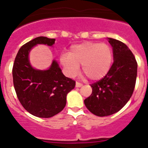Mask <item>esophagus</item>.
I'll return each instance as SVG.
<instances>
[{
	"instance_id": "1",
	"label": "esophagus",
	"mask_w": 148,
	"mask_h": 148,
	"mask_svg": "<svg viewBox=\"0 0 148 148\" xmlns=\"http://www.w3.org/2000/svg\"><path fill=\"white\" fill-rule=\"evenodd\" d=\"M82 84L79 82H76V87H81L82 86Z\"/></svg>"
}]
</instances>
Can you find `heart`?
Masks as SVG:
<instances>
[{
  "label": "heart",
  "mask_w": 148,
  "mask_h": 148,
  "mask_svg": "<svg viewBox=\"0 0 148 148\" xmlns=\"http://www.w3.org/2000/svg\"><path fill=\"white\" fill-rule=\"evenodd\" d=\"M113 52L105 43L84 42L71 46L69 53H62L59 58L61 65L69 77H75L82 65L83 72L92 80L104 78L111 69Z\"/></svg>",
  "instance_id": "1"
}]
</instances>
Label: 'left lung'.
I'll use <instances>...</instances> for the list:
<instances>
[{
  "label": "left lung",
  "mask_w": 148,
  "mask_h": 148,
  "mask_svg": "<svg viewBox=\"0 0 148 148\" xmlns=\"http://www.w3.org/2000/svg\"><path fill=\"white\" fill-rule=\"evenodd\" d=\"M112 46L114 62L108 74L91 84L92 93L84 99L86 108L99 117L120 111L132 97L135 89L138 64L129 48L122 41L108 38Z\"/></svg>",
  "instance_id": "8db88e82"
}]
</instances>
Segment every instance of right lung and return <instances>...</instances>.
Wrapping results in <instances>:
<instances>
[{"instance_id":"1","label":"right lung","mask_w":148,"mask_h":148,"mask_svg":"<svg viewBox=\"0 0 148 148\" xmlns=\"http://www.w3.org/2000/svg\"><path fill=\"white\" fill-rule=\"evenodd\" d=\"M54 38L39 36L19 49L13 66V81L19 102L33 115L49 118L64 108L66 95L75 81L66 77L56 60L46 70L33 68L28 59L30 51L37 44L52 46Z\"/></svg>"}]
</instances>
